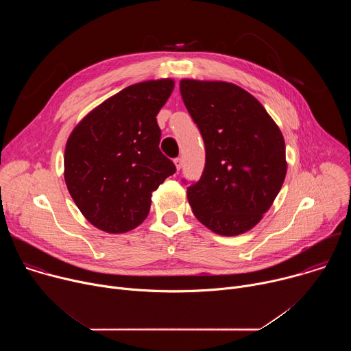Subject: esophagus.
Instances as JSON below:
<instances>
[{"mask_svg": "<svg viewBox=\"0 0 351 351\" xmlns=\"http://www.w3.org/2000/svg\"><path fill=\"white\" fill-rule=\"evenodd\" d=\"M173 162H175V167H176V169H178V171H180V168H182V165H183V161H182V158H175V160H173Z\"/></svg>", "mask_w": 351, "mask_h": 351, "instance_id": "1", "label": "esophagus"}]
</instances>
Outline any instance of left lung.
Instances as JSON below:
<instances>
[{
  "mask_svg": "<svg viewBox=\"0 0 351 351\" xmlns=\"http://www.w3.org/2000/svg\"><path fill=\"white\" fill-rule=\"evenodd\" d=\"M180 94L206 145L203 175L187 187L193 214L218 234H241L261 221L283 184L282 132L233 83L183 79Z\"/></svg>",
  "mask_w": 351,
  "mask_h": 351,
  "instance_id": "1",
  "label": "left lung"
}]
</instances>
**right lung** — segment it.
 Wrapping results in <instances>:
<instances>
[{
  "instance_id": "add662e5",
  "label": "right lung",
  "mask_w": 351,
  "mask_h": 351,
  "mask_svg": "<svg viewBox=\"0 0 351 351\" xmlns=\"http://www.w3.org/2000/svg\"><path fill=\"white\" fill-rule=\"evenodd\" d=\"M172 79L132 84L86 115L65 147V182L84 218L107 233H125L148 215L152 193L175 164L160 149L157 114Z\"/></svg>"
}]
</instances>
